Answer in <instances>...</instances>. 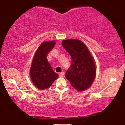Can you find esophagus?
I'll use <instances>...</instances> for the list:
<instances>
[{"label": "esophagus", "instance_id": "obj_1", "mask_svg": "<svg viewBox=\"0 0 125 125\" xmlns=\"http://www.w3.org/2000/svg\"><path fill=\"white\" fill-rule=\"evenodd\" d=\"M64 76V72H61V73H59V76L60 77H62Z\"/></svg>", "mask_w": 125, "mask_h": 125}]
</instances>
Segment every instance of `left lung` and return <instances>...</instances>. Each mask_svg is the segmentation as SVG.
I'll return each mask as SVG.
<instances>
[{
  "mask_svg": "<svg viewBox=\"0 0 125 125\" xmlns=\"http://www.w3.org/2000/svg\"><path fill=\"white\" fill-rule=\"evenodd\" d=\"M62 45L72 58L71 67L65 73L66 78L72 87L83 92L90 87L95 79L94 59L87 46L79 40H64Z\"/></svg>",
  "mask_w": 125,
  "mask_h": 125,
  "instance_id": "obj_1",
  "label": "left lung"
}]
</instances>
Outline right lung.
<instances>
[{
	"label": "right lung",
	"mask_w": 125,
	"mask_h": 125,
	"mask_svg": "<svg viewBox=\"0 0 125 125\" xmlns=\"http://www.w3.org/2000/svg\"><path fill=\"white\" fill-rule=\"evenodd\" d=\"M55 44L54 41L43 42L38 47L32 60L30 76L34 85L41 90L49 88L58 76L46 58Z\"/></svg>",
	"instance_id": "right-lung-1"
}]
</instances>
